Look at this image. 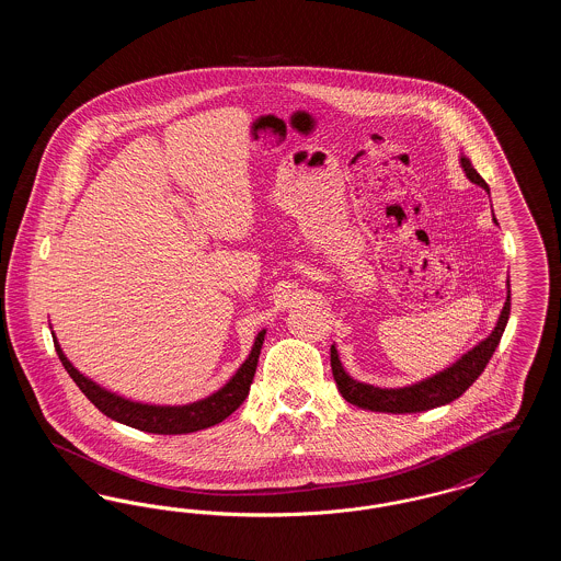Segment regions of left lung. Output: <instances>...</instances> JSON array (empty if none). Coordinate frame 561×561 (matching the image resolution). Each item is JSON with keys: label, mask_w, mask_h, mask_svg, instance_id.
<instances>
[{"label": "left lung", "mask_w": 561, "mask_h": 561, "mask_svg": "<svg viewBox=\"0 0 561 561\" xmlns=\"http://www.w3.org/2000/svg\"><path fill=\"white\" fill-rule=\"evenodd\" d=\"M460 165L471 183L488 191L485 181L481 179L478 170L465 156H460ZM494 222H496V218H494ZM508 311H511V290H508L507 279V300H505V307L499 316L494 330L490 332V336L483 339L471 351H467L462 357H458L446 370L423 378L414 385L398 387V389H382V387H374L368 382H359V380L351 378L341 364L339 351L332 345L330 347V364H332L336 387L348 403L364 408V410H373V412L412 414V412H425V410L446 405L450 401L458 400L480 378V374L488 366L492 353L499 347L501 336L507 328Z\"/></svg>", "instance_id": "1"}]
</instances>
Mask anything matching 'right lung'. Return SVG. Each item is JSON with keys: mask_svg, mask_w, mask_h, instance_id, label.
I'll list each match as a JSON object with an SVG mask.
<instances>
[{"mask_svg": "<svg viewBox=\"0 0 561 561\" xmlns=\"http://www.w3.org/2000/svg\"><path fill=\"white\" fill-rule=\"evenodd\" d=\"M267 330H261L254 339V345L245 362L238 368V373L229 378L225 387H220L216 393L193 401L187 405H156V403H140V401L126 400L117 393H111L105 387L96 385L92 378L83 374L67 359L62 348L58 345L53 334L54 347L58 353V359L62 362L65 370L76 380L81 393L92 401L108 419L128 425V427L158 433V435H181V433H193L199 428L214 427L222 423L229 414H233L240 408L243 400L248 398L252 378L259 366V355L263 348Z\"/></svg>", "mask_w": 561, "mask_h": 561, "instance_id": "1", "label": "right lung"}]
</instances>
